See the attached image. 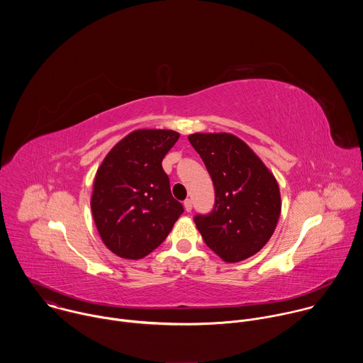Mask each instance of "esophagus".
I'll use <instances>...</instances> for the list:
<instances>
[{
    "label": "esophagus",
    "mask_w": 363,
    "mask_h": 363,
    "mask_svg": "<svg viewBox=\"0 0 363 363\" xmlns=\"http://www.w3.org/2000/svg\"><path fill=\"white\" fill-rule=\"evenodd\" d=\"M184 208L186 213H191L192 211V201L191 199H185L184 201Z\"/></svg>",
    "instance_id": "34e87169"
}]
</instances>
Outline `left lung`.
Masks as SVG:
<instances>
[{
    "mask_svg": "<svg viewBox=\"0 0 363 363\" xmlns=\"http://www.w3.org/2000/svg\"><path fill=\"white\" fill-rule=\"evenodd\" d=\"M188 139L216 188L214 208L194 218L196 228L224 262H242L276 230L281 213L279 184L250 146L231 133H194Z\"/></svg>",
    "mask_w": 363,
    "mask_h": 363,
    "instance_id": "obj_1",
    "label": "left lung"
}]
</instances>
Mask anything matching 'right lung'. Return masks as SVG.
I'll use <instances>...</instances> for the list:
<instances>
[{"instance_id": "1", "label": "right lung", "mask_w": 363, "mask_h": 363, "mask_svg": "<svg viewBox=\"0 0 363 363\" xmlns=\"http://www.w3.org/2000/svg\"><path fill=\"white\" fill-rule=\"evenodd\" d=\"M178 139L174 130H135L118 142L99 167L91 214L101 241L116 255L143 258L168 237L184 213L162 168V160Z\"/></svg>"}]
</instances>
